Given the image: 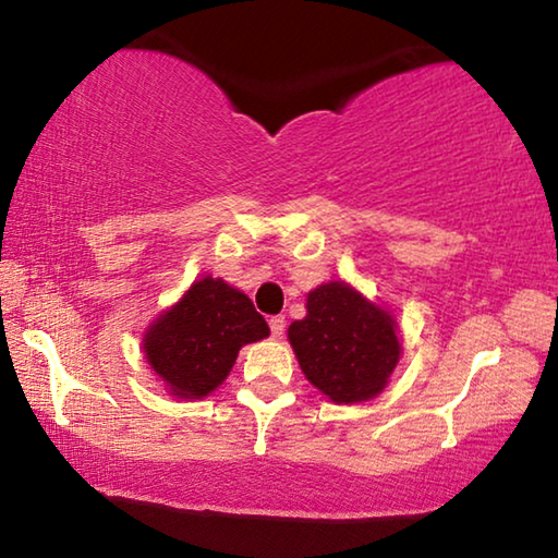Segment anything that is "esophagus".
Wrapping results in <instances>:
<instances>
[{
	"label": "esophagus",
	"instance_id": "1",
	"mask_svg": "<svg viewBox=\"0 0 558 558\" xmlns=\"http://www.w3.org/2000/svg\"><path fill=\"white\" fill-rule=\"evenodd\" d=\"M268 325H270V335L272 337H282V332H286V317L282 315H276V317H270L268 319Z\"/></svg>",
	"mask_w": 558,
	"mask_h": 558
}]
</instances>
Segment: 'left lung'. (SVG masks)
Wrapping results in <instances>:
<instances>
[{
	"label": "left lung",
	"instance_id": "8db88e82",
	"mask_svg": "<svg viewBox=\"0 0 558 558\" xmlns=\"http://www.w3.org/2000/svg\"><path fill=\"white\" fill-rule=\"evenodd\" d=\"M288 339L307 381L335 403L381 393L401 354L396 319L342 280L310 290L307 315Z\"/></svg>",
	"mask_w": 558,
	"mask_h": 558
}]
</instances>
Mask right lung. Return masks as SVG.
I'll list each match as a JSON object with an SVG mask.
<instances>
[{"label":"right lung","mask_w":558,"mask_h":558,"mask_svg":"<svg viewBox=\"0 0 558 558\" xmlns=\"http://www.w3.org/2000/svg\"><path fill=\"white\" fill-rule=\"evenodd\" d=\"M270 329L248 295L206 276L149 325L145 359L177 399H204L221 386L243 344Z\"/></svg>","instance_id":"obj_1"}]
</instances>
